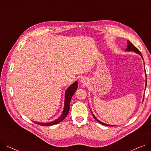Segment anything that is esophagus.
Instances as JSON below:
<instances>
[{
    "instance_id": "obj_1",
    "label": "esophagus",
    "mask_w": 151,
    "mask_h": 151,
    "mask_svg": "<svg viewBox=\"0 0 151 151\" xmlns=\"http://www.w3.org/2000/svg\"><path fill=\"white\" fill-rule=\"evenodd\" d=\"M81 83H83V85H87V84L88 83V79H87L86 77H82V79L81 80Z\"/></svg>"
}]
</instances>
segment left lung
<instances>
[{
	"mask_svg": "<svg viewBox=\"0 0 151 151\" xmlns=\"http://www.w3.org/2000/svg\"><path fill=\"white\" fill-rule=\"evenodd\" d=\"M126 51H134V52H136V53L138 54V55H139L141 56V58L143 59V57H142V55L141 52L139 51V50L137 49V47H136L133 45H132L129 41H128V47H126ZM144 68H145V66H144ZM146 83H147V80H146ZM92 115H93V118L96 120V121H97L99 123H100V124H103V125H106V126H112V125L107 124H105V123H104L101 122L100 121H99V119H96V118H95V116L93 115V114H92Z\"/></svg>",
	"mask_w": 151,
	"mask_h": 151,
	"instance_id": "8db88e82",
	"label": "left lung"
}]
</instances>
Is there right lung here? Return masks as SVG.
Listing matches in <instances>:
<instances>
[{"mask_svg":"<svg viewBox=\"0 0 151 151\" xmlns=\"http://www.w3.org/2000/svg\"><path fill=\"white\" fill-rule=\"evenodd\" d=\"M77 81H76L74 83L72 84L71 86H70L68 88L65 90V100H64V110L63 111V113L61 114V116H60L58 119H56L55 121H53L52 122L50 123H38L36 122V123L39 124L41 126H51V125H54V124H56L60 122H61L67 116L68 114L69 111V107H70V100L72 95L74 93L76 92V90L77 88L78 87V84H77Z\"/></svg>","mask_w":151,"mask_h":151,"instance_id":"add662e5","label":"right lung"}]
</instances>
